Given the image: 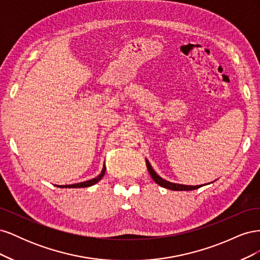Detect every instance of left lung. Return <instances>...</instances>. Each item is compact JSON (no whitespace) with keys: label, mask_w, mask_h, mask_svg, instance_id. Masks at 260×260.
Listing matches in <instances>:
<instances>
[{"label":"left lung","mask_w":260,"mask_h":260,"mask_svg":"<svg viewBox=\"0 0 260 260\" xmlns=\"http://www.w3.org/2000/svg\"><path fill=\"white\" fill-rule=\"evenodd\" d=\"M145 161H146L147 170L149 172V175H151L152 179L155 181L157 184L165 187V188H169V190H172V191H192V190H196V188L206 185V184H202V185H185V184H179V183L169 182V181L162 179L161 177H159L158 175L156 174V171L153 169V167L151 166V164H149V161L147 159H145ZM207 184H209V183H207Z\"/></svg>","instance_id":"1"}]
</instances>
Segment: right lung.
Masks as SVG:
<instances>
[{
  "label": "right lung",
  "instance_id": "1",
  "mask_svg": "<svg viewBox=\"0 0 260 260\" xmlns=\"http://www.w3.org/2000/svg\"><path fill=\"white\" fill-rule=\"evenodd\" d=\"M105 170H106V167H105V164H104V165H103V169H102L101 174H100L98 177H95V178H93V179H91V180H88V181H84V182L76 183V184H68V185H56V186H58V187H68V188H70V187H88V186H91V185H93V184L98 183L100 180H102V178H103V177H104V175H105Z\"/></svg>",
  "mask_w": 260,
  "mask_h": 260
}]
</instances>
